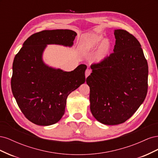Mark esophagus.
Here are the masks:
<instances>
[{"instance_id":"1","label":"esophagus","mask_w":158,"mask_h":158,"mask_svg":"<svg viewBox=\"0 0 158 158\" xmlns=\"http://www.w3.org/2000/svg\"><path fill=\"white\" fill-rule=\"evenodd\" d=\"M92 73V70H91L89 69H87L86 70L85 72V78H87L88 76H89V74Z\"/></svg>"}]
</instances>
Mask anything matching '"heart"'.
<instances>
[{"label":"heart","mask_w":158,"mask_h":158,"mask_svg":"<svg viewBox=\"0 0 158 158\" xmlns=\"http://www.w3.org/2000/svg\"><path fill=\"white\" fill-rule=\"evenodd\" d=\"M84 41L90 48H95L101 44L99 47V53L102 55H106L110 49L109 42L100 35H89L85 37Z\"/></svg>","instance_id":"1"}]
</instances>
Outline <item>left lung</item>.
<instances>
[{
	"label": "left lung",
	"mask_w": 158,
	"mask_h": 158,
	"mask_svg": "<svg viewBox=\"0 0 158 158\" xmlns=\"http://www.w3.org/2000/svg\"><path fill=\"white\" fill-rule=\"evenodd\" d=\"M113 52L98 63L86 78L90 110L97 121L116 125L131 117L148 92V66L141 45L126 30H114Z\"/></svg>",
	"instance_id": "1"
}]
</instances>
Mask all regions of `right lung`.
Returning a JSON list of instances; mask_svg holds the SVG:
<instances>
[{"label":"right lung","mask_w":158,"mask_h":158,"mask_svg":"<svg viewBox=\"0 0 158 158\" xmlns=\"http://www.w3.org/2000/svg\"><path fill=\"white\" fill-rule=\"evenodd\" d=\"M77 33L70 30H44L31 35L14 57L11 88L21 111L31 123L49 126L60 121L68 95L85 82L86 65L66 72L45 64L47 45L72 47Z\"/></svg>","instance_id":"add662e5"}]
</instances>
